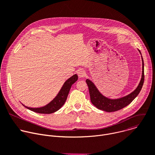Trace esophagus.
I'll return each instance as SVG.
<instances>
[{
	"mask_svg": "<svg viewBox=\"0 0 155 155\" xmlns=\"http://www.w3.org/2000/svg\"><path fill=\"white\" fill-rule=\"evenodd\" d=\"M77 75L78 76L79 78H83L85 76L86 74H85V72L84 71V70H79L78 71V72H77Z\"/></svg>",
	"mask_w": 155,
	"mask_h": 155,
	"instance_id": "34e87169",
	"label": "esophagus"
}]
</instances>
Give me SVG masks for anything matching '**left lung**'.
<instances>
[{"label":"left lung","instance_id":"obj_1","mask_svg":"<svg viewBox=\"0 0 155 155\" xmlns=\"http://www.w3.org/2000/svg\"><path fill=\"white\" fill-rule=\"evenodd\" d=\"M141 54V52L138 50ZM142 55V54H141ZM142 78L137 88L129 94L118 99L112 100L103 96L97 90L94 84L89 79L86 80V82L89 88L90 100L92 104L97 109L106 112H114L120 110L129 105L135 98L138 96L142 90L144 82V63L142 55Z\"/></svg>","mask_w":155,"mask_h":155}]
</instances>
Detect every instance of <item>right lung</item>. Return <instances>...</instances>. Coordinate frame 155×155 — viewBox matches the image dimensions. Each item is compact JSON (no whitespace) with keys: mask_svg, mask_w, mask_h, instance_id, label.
<instances>
[{"mask_svg":"<svg viewBox=\"0 0 155 155\" xmlns=\"http://www.w3.org/2000/svg\"><path fill=\"white\" fill-rule=\"evenodd\" d=\"M78 80V75L77 74H75L72 77L69 78L67 80L65 81V82L64 83L62 87L61 88V90L59 91L58 95L56 96L54 100H52L49 103H48L47 105L41 107H37V108H33L25 106V105H23L33 112H37V113L40 114H51L53 112H55L57 110H58L64 104L69 91L71 88L73 84L77 81Z\"/></svg>","mask_w":155,"mask_h":155,"instance_id":"add662e5","label":"right lung"}]
</instances>
